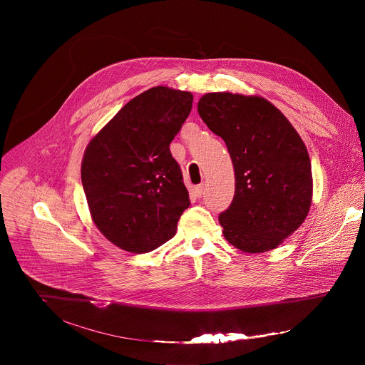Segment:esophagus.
<instances>
[{
	"label": "esophagus",
	"instance_id": "34e87169",
	"mask_svg": "<svg viewBox=\"0 0 365 365\" xmlns=\"http://www.w3.org/2000/svg\"><path fill=\"white\" fill-rule=\"evenodd\" d=\"M193 192H195V195H196L197 197H200V196H202V193H203V185H197V186H195V187H193Z\"/></svg>",
	"mask_w": 365,
	"mask_h": 365
}]
</instances>
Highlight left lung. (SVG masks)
Here are the masks:
<instances>
[{
	"label": "left lung",
	"mask_w": 365,
	"mask_h": 365,
	"mask_svg": "<svg viewBox=\"0 0 365 365\" xmlns=\"http://www.w3.org/2000/svg\"><path fill=\"white\" fill-rule=\"evenodd\" d=\"M197 113L230 151L235 193L220 214L225 240L244 252L280 245L307 217L312 168L306 145L290 121L262 96L205 93Z\"/></svg>",
	"instance_id": "obj_1"
}]
</instances>
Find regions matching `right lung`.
Instances as JSON below:
<instances>
[{
	"mask_svg": "<svg viewBox=\"0 0 365 365\" xmlns=\"http://www.w3.org/2000/svg\"><path fill=\"white\" fill-rule=\"evenodd\" d=\"M192 102L190 92L150 88L125 103L85 150L81 176L92 221L125 251L148 252L173 238L189 207L170 143Z\"/></svg>",
	"mask_w": 365,
	"mask_h": 365,
	"instance_id": "add662e5",
	"label": "right lung"
}]
</instances>
